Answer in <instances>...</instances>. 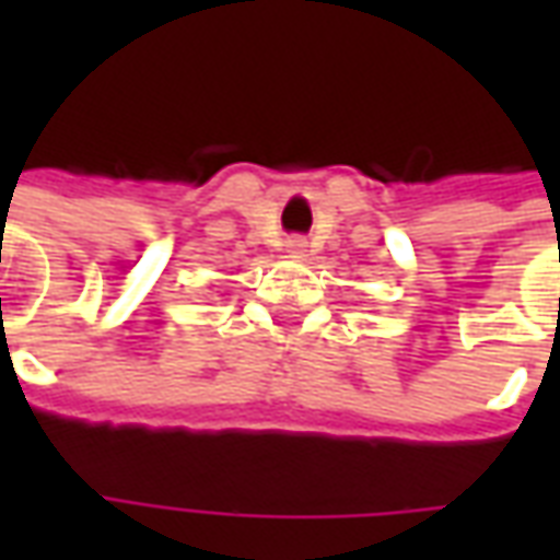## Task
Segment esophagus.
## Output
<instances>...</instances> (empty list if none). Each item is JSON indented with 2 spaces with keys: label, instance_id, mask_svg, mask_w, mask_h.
<instances>
[{
  "label": "esophagus",
  "instance_id": "esophagus-1",
  "mask_svg": "<svg viewBox=\"0 0 560 560\" xmlns=\"http://www.w3.org/2000/svg\"><path fill=\"white\" fill-rule=\"evenodd\" d=\"M288 252H291V255H303L305 252L303 240H291V243H288Z\"/></svg>",
  "mask_w": 560,
  "mask_h": 560
}]
</instances>
